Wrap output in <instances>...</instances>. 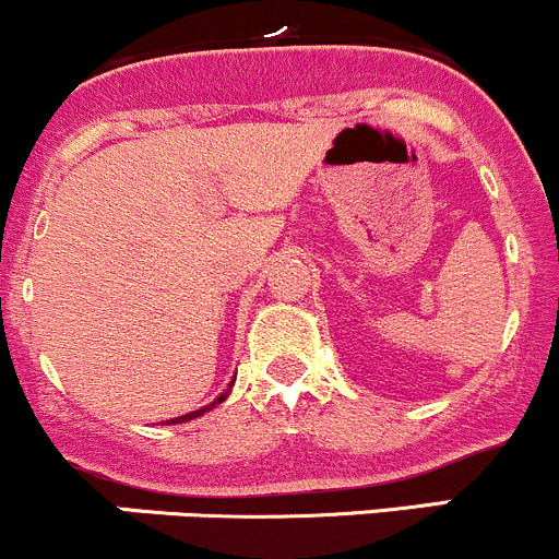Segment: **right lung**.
I'll list each match as a JSON object with an SVG mask.
<instances>
[{"instance_id":"obj_1","label":"right lung","mask_w":559,"mask_h":559,"mask_svg":"<svg viewBox=\"0 0 559 559\" xmlns=\"http://www.w3.org/2000/svg\"><path fill=\"white\" fill-rule=\"evenodd\" d=\"M231 383H234V381H231ZM231 383H229V386H231ZM226 397H229V389H226V392H224V394H221V397H218V400H213V402H210V405H205V407H200V411H191V413H186V416L170 418V421H165V424H183V421H191V418H200V416H202V413L213 411V407H215V405H221V402H224Z\"/></svg>"}]
</instances>
